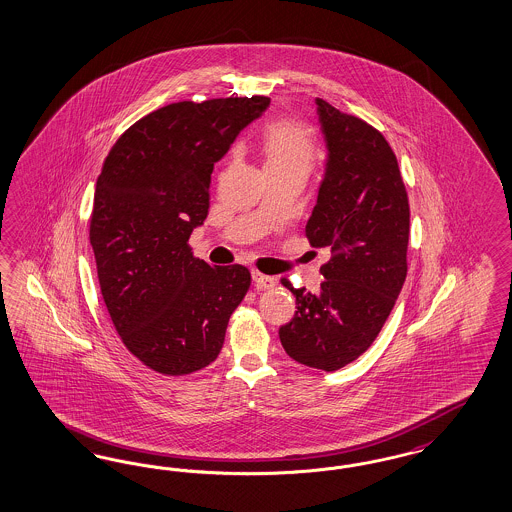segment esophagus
Here are the masks:
<instances>
[{"label":"esophagus","instance_id":"1","mask_svg":"<svg viewBox=\"0 0 512 512\" xmlns=\"http://www.w3.org/2000/svg\"><path fill=\"white\" fill-rule=\"evenodd\" d=\"M251 278H253V284H255L257 289H272V287L276 286V280L272 276H266V274L259 272V270H253Z\"/></svg>","mask_w":512,"mask_h":512}]
</instances>
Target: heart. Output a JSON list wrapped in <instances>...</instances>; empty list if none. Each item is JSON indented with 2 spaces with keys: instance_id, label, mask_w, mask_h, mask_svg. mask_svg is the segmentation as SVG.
<instances>
[{
  "instance_id": "heart-1",
  "label": "heart",
  "mask_w": 512,
  "mask_h": 512,
  "mask_svg": "<svg viewBox=\"0 0 512 512\" xmlns=\"http://www.w3.org/2000/svg\"><path fill=\"white\" fill-rule=\"evenodd\" d=\"M266 173H291L307 177L314 164V143L305 125L278 120L263 133Z\"/></svg>"
}]
</instances>
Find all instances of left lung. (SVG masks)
Returning a JSON list of instances; mask_svg holds the SVG:
<instances>
[{
	"label": "left lung",
	"mask_w": 512,
	"mask_h": 512,
	"mask_svg": "<svg viewBox=\"0 0 512 512\" xmlns=\"http://www.w3.org/2000/svg\"><path fill=\"white\" fill-rule=\"evenodd\" d=\"M328 144L326 175L308 219V242L329 247L318 293L282 284L295 316L280 328L287 354L335 371L362 356L389 318L408 274L409 204L396 156L369 123L316 99Z\"/></svg>",
	"instance_id": "left-lung-1"
}]
</instances>
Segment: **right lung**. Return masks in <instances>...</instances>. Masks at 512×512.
<instances>
[{"label":"right lung","mask_w":512,"mask_h":512,"mask_svg":"<svg viewBox=\"0 0 512 512\" xmlns=\"http://www.w3.org/2000/svg\"><path fill=\"white\" fill-rule=\"evenodd\" d=\"M268 97L167 104L133 123L104 160L89 240L110 320L162 375L209 366L251 286L246 266H211L188 238L204 225L213 165Z\"/></svg>","instance_id":"right-lung-1"}]
</instances>
